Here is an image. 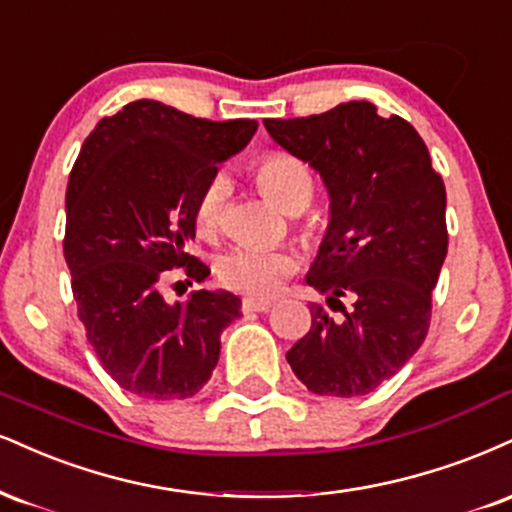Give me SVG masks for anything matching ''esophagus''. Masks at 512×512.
Wrapping results in <instances>:
<instances>
[{
  "mask_svg": "<svg viewBox=\"0 0 512 512\" xmlns=\"http://www.w3.org/2000/svg\"><path fill=\"white\" fill-rule=\"evenodd\" d=\"M269 307H272V300H260V298L240 300V310L243 312H267Z\"/></svg>",
  "mask_w": 512,
  "mask_h": 512,
  "instance_id": "obj_1",
  "label": "esophagus"
}]
</instances>
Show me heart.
<instances>
[{"instance_id":"b5f03b06","label":"heart","mask_w":512,"mask_h":512,"mask_svg":"<svg viewBox=\"0 0 512 512\" xmlns=\"http://www.w3.org/2000/svg\"><path fill=\"white\" fill-rule=\"evenodd\" d=\"M255 181L283 212L300 214L315 200V174L303 159L291 152H267L255 162ZM231 183L226 174H212L195 197L193 221L202 238L214 240L224 226L229 207ZM300 260L286 248H255L238 245L226 250L214 262V276L219 286L248 298H269L283 286L288 276L298 272Z\"/></svg>"}]
</instances>
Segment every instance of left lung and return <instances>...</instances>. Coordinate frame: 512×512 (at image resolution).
<instances>
[{"instance_id": "1", "label": "left lung", "mask_w": 512, "mask_h": 512, "mask_svg": "<svg viewBox=\"0 0 512 512\" xmlns=\"http://www.w3.org/2000/svg\"><path fill=\"white\" fill-rule=\"evenodd\" d=\"M264 126L329 188V231L307 283L343 312L329 317L312 303L310 331L286 360L317 396H365L415 355L429 331L448 252L446 186L420 133L365 100L264 119Z\"/></svg>"}]
</instances>
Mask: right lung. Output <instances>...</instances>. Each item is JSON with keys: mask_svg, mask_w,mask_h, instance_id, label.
<instances>
[{"mask_svg": "<svg viewBox=\"0 0 512 512\" xmlns=\"http://www.w3.org/2000/svg\"><path fill=\"white\" fill-rule=\"evenodd\" d=\"M255 131L252 119L209 121L138 100L104 116L80 147L66 186L71 291L104 372L135 396H195L217 367L221 331L240 317L226 291L169 305L162 286L174 269L193 281L209 274L186 252L195 197Z\"/></svg>", "mask_w": 512, "mask_h": 512, "instance_id": "add662e5", "label": "right lung"}]
</instances>
